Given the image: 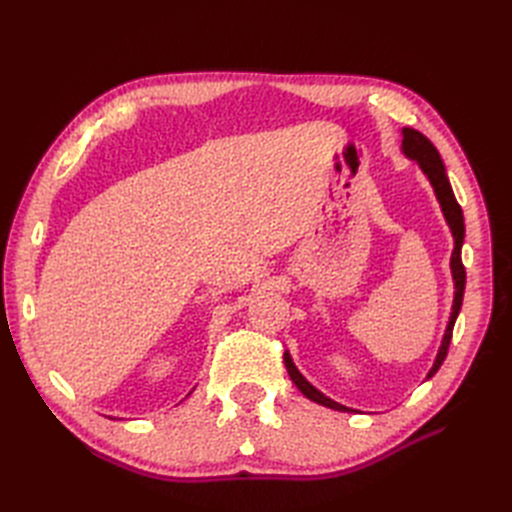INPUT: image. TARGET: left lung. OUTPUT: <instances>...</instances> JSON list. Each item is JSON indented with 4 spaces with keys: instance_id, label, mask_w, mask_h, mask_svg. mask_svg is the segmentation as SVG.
Returning a JSON list of instances; mask_svg holds the SVG:
<instances>
[{
    "instance_id": "obj_1",
    "label": "left lung",
    "mask_w": 512,
    "mask_h": 512,
    "mask_svg": "<svg viewBox=\"0 0 512 512\" xmlns=\"http://www.w3.org/2000/svg\"><path fill=\"white\" fill-rule=\"evenodd\" d=\"M401 149H404V153L408 158L416 160L418 166L423 168V173L427 175V179L431 181L433 185V192H436L438 200H440V207H442V213L444 218L448 222V226H451L453 230V237H455V250H453V256H451V269H453V280H455V301H453V314H451V320H448V327H446V333H444V339H442V346H440V352L436 356V363H433V367L429 369L427 378H431L436 371L440 369V365L444 363L446 354H448V346H451V337H453V327H455V320L459 316V309H461V303H463V290H466V269H463V262H461V245H463V237H466V226H463V213H461V207L457 203V198L453 194V188L451 183H448V177H446V170H444V164H442V158L438 149L433 147V143L429 141V138L425 134H421L418 130H412V128H404V141H401ZM284 365L288 369V376L290 380L297 384V389L307 397L316 401V404L324 406V408H331V410H339V412H352L350 408L337 404V401L324 397L318 389H314L312 384H309L301 374L299 369L294 367L290 354L284 352Z\"/></svg>"
}]
</instances>
